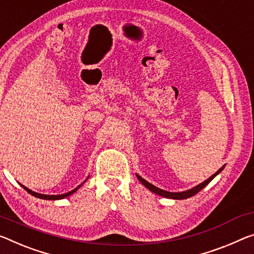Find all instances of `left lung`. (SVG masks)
Segmentation results:
<instances>
[{"label":"left lung","instance_id":"left-lung-1","mask_svg":"<svg viewBox=\"0 0 254 254\" xmlns=\"http://www.w3.org/2000/svg\"><path fill=\"white\" fill-rule=\"evenodd\" d=\"M223 168H224V167H221L220 170L217 171L214 175H211L210 178L204 181V182L200 183L199 185H196L195 188L191 189V190H188V191H184V192H168V191H165V190H162V189L157 188V187H155V185H152V184H150L149 182H147L146 180H143V179L141 178V176H139L138 174H136V178L139 179L140 182H141V183L144 185V187H146L147 189H149V190L152 191L154 193H157V194H159V195H162V196H165V198L181 200V199H188V198H190V196L196 194V193H198L199 191L202 190V189H203L204 187H206V185H207L209 182H210V181H211L212 179H214L215 176H216L217 174H218V173H220L221 171H223Z\"/></svg>","mask_w":254,"mask_h":254}]
</instances>
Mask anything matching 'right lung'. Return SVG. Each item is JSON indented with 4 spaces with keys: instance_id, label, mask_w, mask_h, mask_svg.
Listing matches in <instances>:
<instances>
[{
    "instance_id": "right-lung-1",
    "label": "right lung",
    "mask_w": 254,
    "mask_h": 254,
    "mask_svg": "<svg viewBox=\"0 0 254 254\" xmlns=\"http://www.w3.org/2000/svg\"><path fill=\"white\" fill-rule=\"evenodd\" d=\"M83 183H84V182H83ZM80 187H81V185H79V187H76V188L74 189V190H71L70 192L64 193V194H59V195H47V194H40V193H36V192L29 190V189H27L26 187H23V185H22V188L25 189V190H26L28 193H30L31 195L36 196V198H39V199H45V200H59V199H63V198H65V196H69V195H71L72 193H74L76 190H78V189H79Z\"/></svg>"
}]
</instances>
